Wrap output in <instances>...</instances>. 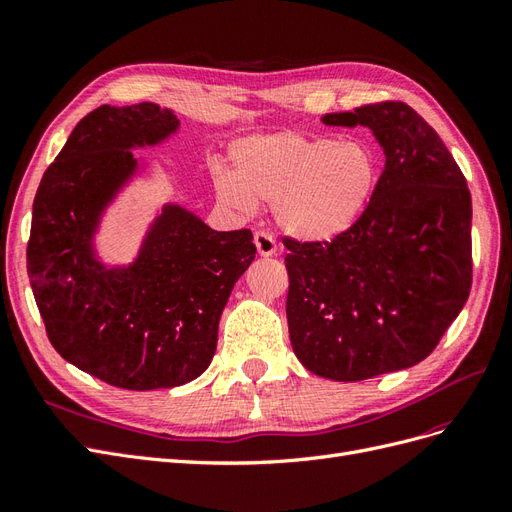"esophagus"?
<instances>
[{
    "label": "esophagus",
    "mask_w": 512,
    "mask_h": 512,
    "mask_svg": "<svg viewBox=\"0 0 512 512\" xmlns=\"http://www.w3.org/2000/svg\"><path fill=\"white\" fill-rule=\"evenodd\" d=\"M254 245H256V252L260 256H273L277 250V243L275 239L269 235L267 230H258L254 235Z\"/></svg>",
    "instance_id": "1"
}]
</instances>
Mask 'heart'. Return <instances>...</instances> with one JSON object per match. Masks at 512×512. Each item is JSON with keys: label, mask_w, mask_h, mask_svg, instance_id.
<instances>
[{"label": "heart", "mask_w": 512, "mask_h": 512, "mask_svg": "<svg viewBox=\"0 0 512 512\" xmlns=\"http://www.w3.org/2000/svg\"><path fill=\"white\" fill-rule=\"evenodd\" d=\"M378 181L374 153L361 143L280 132L235 151V175L220 170L215 192L230 209L275 205L277 222L301 241H329L361 218Z\"/></svg>", "instance_id": "b5f03b06"}]
</instances>
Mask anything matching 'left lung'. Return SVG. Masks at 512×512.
Here are the masks:
<instances>
[{
    "label": "left lung",
    "mask_w": 512,
    "mask_h": 512,
    "mask_svg": "<svg viewBox=\"0 0 512 512\" xmlns=\"http://www.w3.org/2000/svg\"><path fill=\"white\" fill-rule=\"evenodd\" d=\"M374 130L386 164L361 218L331 241L284 237L290 344L314 374L367 380L421 363L472 286V198L414 108L384 100L327 115Z\"/></svg>",
    "instance_id": "obj_1"
}]
</instances>
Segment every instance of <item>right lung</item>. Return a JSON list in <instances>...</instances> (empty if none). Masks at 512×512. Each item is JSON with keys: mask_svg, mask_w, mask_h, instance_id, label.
<instances>
[{"mask_svg": "<svg viewBox=\"0 0 512 512\" xmlns=\"http://www.w3.org/2000/svg\"><path fill=\"white\" fill-rule=\"evenodd\" d=\"M177 126L153 102L96 108L76 123L34 198L27 275L46 335L66 361L128 391L203 374L230 290L256 254L247 228L218 232L168 207L128 269L106 271L91 256L100 211L136 168L130 147Z\"/></svg>", "mask_w": 512, "mask_h": 512, "instance_id": "add662e5", "label": "right lung"}]
</instances>
